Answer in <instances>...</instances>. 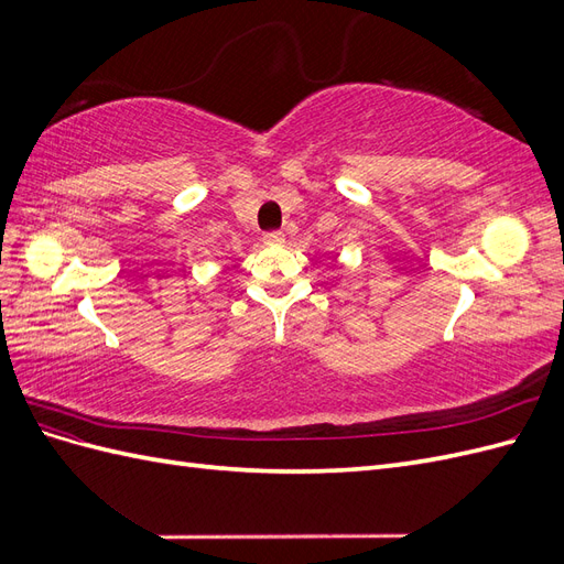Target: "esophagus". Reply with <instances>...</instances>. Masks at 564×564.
I'll return each mask as SVG.
<instances>
[{
  "label": "esophagus",
  "mask_w": 564,
  "mask_h": 564,
  "mask_svg": "<svg viewBox=\"0 0 564 564\" xmlns=\"http://www.w3.org/2000/svg\"><path fill=\"white\" fill-rule=\"evenodd\" d=\"M263 242L265 245H282L284 232L282 230H268V232H263Z\"/></svg>",
  "instance_id": "1"
}]
</instances>
